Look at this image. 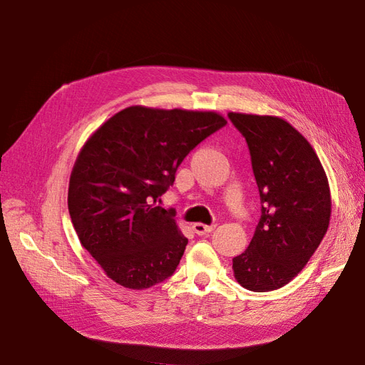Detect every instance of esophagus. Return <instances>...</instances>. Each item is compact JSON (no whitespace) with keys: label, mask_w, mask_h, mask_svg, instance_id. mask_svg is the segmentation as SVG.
<instances>
[{"label":"esophagus","mask_w":365,"mask_h":365,"mask_svg":"<svg viewBox=\"0 0 365 365\" xmlns=\"http://www.w3.org/2000/svg\"><path fill=\"white\" fill-rule=\"evenodd\" d=\"M215 227H216L215 224H212V226H207V224H202V222H195V224H192V230H195V234H197V235L210 234V232Z\"/></svg>","instance_id":"obj_1"}]
</instances>
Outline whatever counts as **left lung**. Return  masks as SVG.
<instances>
[{
  "label": "left lung",
  "instance_id": "8db88e82",
  "mask_svg": "<svg viewBox=\"0 0 365 365\" xmlns=\"http://www.w3.org/2000/svg\"><path fill=\"white\" fill-rule=\"evenodd\" d=\"M246 139L260 192V220L247 250L232 259L237 282L252 292L289 284L307 265L331 218L328 177L312 145L277 115L229 113Z\"/></svg>",
  "mask_w": 365,
  "mask_h": 365
}]
</instances>
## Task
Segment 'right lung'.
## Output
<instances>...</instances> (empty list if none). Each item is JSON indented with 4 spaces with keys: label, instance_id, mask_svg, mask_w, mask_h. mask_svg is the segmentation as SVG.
Listing matches in <instances>:
<instances>
[{
    "label": "right lung",
    "instance_id": "right-lung-1",
    "mask_svg": "<svg viewBox=\"0 0 365 365\" xmlns=\"http://www.w3.org/2000/svg\"><path fill=\"white\" fill-rule=\"evenodd\" d=\"M227 123L215 111L128 106L91 135L68 182V213L106 276L144 290L174 274L188 245L157 200L183 158Z\"/></svg>",
    "mask_w": 365,
    "mask_h": 365
}]
</instances>
